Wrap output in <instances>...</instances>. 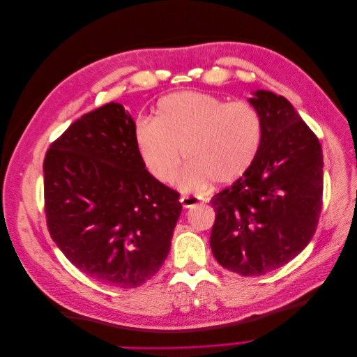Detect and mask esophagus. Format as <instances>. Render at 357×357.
Returning <instances> with one entry per match:
<instances>
[{"mask_svg":"<svg viewBox=\"0 0 357 357\" xmlns=\"http://www.w3.org/2000/svg\"><path fill=\"white\" fill-rule=\"evenodd\" d=\"M180 202L185 208H192V207H195V205L201 204V198H198V197H181Z\"/></svg>","mask_w":357,"mask_h":357,"instance_id":"obj_1","label":"esophagus"}]
</instances>
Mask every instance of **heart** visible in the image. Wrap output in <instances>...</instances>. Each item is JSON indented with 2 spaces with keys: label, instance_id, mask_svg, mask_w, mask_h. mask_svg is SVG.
Instances as JSON below:
<instances>
[{
  "label": "heart",
  "instance_id": "b5f03b06",
  "mask_svg": "<svg viewBox=\"0 0 357 357\" xmlns=\"http://www.w3.org/2000/svg\"><path fill=\"white\" fill-rule=\"evenodd\" d=\"M262 138L264 121L255 105L197 91L164 96L156 117H139L134 126L139 159L159 183L176 178L183 150L189 164L180 188L186 192L241 178L253 167Z\"/></svg>",
  "mask_w": 357,
  "mask_h": 357
}]
</instances>
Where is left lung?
<instances>
[{"label": "left lung", "instance_id": "obj_1", "mask_svg": "<svg viewBox=\"0 0 357 357\" xmlns=\"http://www.w3.org/2000/svg\"><path fill=\"white\" fill-rule=\"evenodd\" d=\"M264 138L253 167L210 204L213 256L244 277L264 275L298 256L316 232L323 201L317 135L284 96L257 91Z\"/></svg>", "mask_w": 357, "mask_h": 357}]
</instances>
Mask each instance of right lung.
<instances>
[{
    "instance_id": "right-lung-1",
    "label": "right lung",
    "mask_w": 357,
    "mask_h": 357,
    "mask_svg": "<svg viewBox=\"0 0 357 357\" xmlns=\"http://www.w3.org/2000/svg\"><path fill=\"white\" fill-rule=\"evenodd\" d=\"M134 126L121 104H105L71 123L43 162L52 240L83 274L119 289L159 271L181 213L180 193L139 159Z\"/></svg>"
}]
</instances>
